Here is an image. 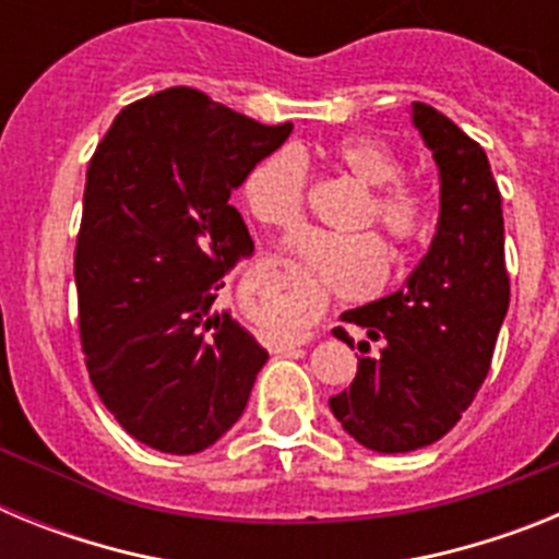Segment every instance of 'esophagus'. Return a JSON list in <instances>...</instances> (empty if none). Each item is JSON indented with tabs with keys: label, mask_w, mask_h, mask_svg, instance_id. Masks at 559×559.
<instances>
[{
	"label": "esophagus",
	"mask_w": 559,
	"mask_h": 559,
	"mask_svg": "<svg viewBox=\"0 0 559 559\" xmlns=\"http://www.w3.org/2000/svg\"><path fill=\"white\" fill-rule=\"evenodd\" d=\"M290 347H296V344H283V347H280V353H285V349H290Z\"/></svg>",
	"instance_id": "1"
}]
</instances>
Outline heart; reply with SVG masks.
Wrapping results in <instances>:
<instances>
[{
	"mask_svg": "<svg viewBox=\"0 0 559 559\" xmlns=\"http://www.w3.org/2000/svg\"><path fill=\"white\" fill-rule=\"evenodd\" d=\"M330 165L358 185L369 187L367 199L349 221V229H369L378 224L406 260L426 243L433 226L431 201L419 187L406 185L403 162L389 145L372 136H344L324 151ZM310 170L296 147H276L257 159L240 185V199L251 218L269 229L294 231L305 218ZM290 251L308 265L328 288L338 294H367L378 288L386 274V249L369 231L330 235L308 231L296 237Z\"/></svg>",
	"mask_w": 559,
	"mask_h": 559,
	"instance_id": "b5f03b06",
	"label": "heart"
}]
</instances>
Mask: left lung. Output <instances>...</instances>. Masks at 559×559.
Wrapping results in <instances>:
<instances>
[{
    "label": "left lung",
    "instance_id": "1",
    "mask_svg": "<svg viewBox=\"0 0 559 559\" xmlns=\"http://www.w3.org/2000/svg\"><path fill=\"white\" fill-rule=\"evenodd\" d=\"M412 122L439 170L437 235L403 288L341 316L380 349L358 358L349 389L330 397L344 431L378 453L433 445L456 426L490 372L510 308L501 192L487 153L426 103H412ZM333 333L353 347L347 330Z\"/></svg>",
    "mask_w": 559,
    "mask_h": 559
}]
</instances>
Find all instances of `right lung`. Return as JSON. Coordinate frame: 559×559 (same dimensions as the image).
Listing matches in <instances>:
<instances>
[{"mask_svg":"<svg viewBox=\"0 0 559 559\" xmlns=\"http://www.w3.org/2000/svg\"><path fill=\"white\" fill-rule=\"evenodd\" d=\"M290 131L173 86L122 108L88 162L75 246L86 369L153 451L215 445L269 360L215 299L254 251L231 190Z\"/></svg>","mask_w":559,"mask_h":559,"instance_id":"1","label":"right lung"}]
</instances>
